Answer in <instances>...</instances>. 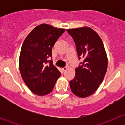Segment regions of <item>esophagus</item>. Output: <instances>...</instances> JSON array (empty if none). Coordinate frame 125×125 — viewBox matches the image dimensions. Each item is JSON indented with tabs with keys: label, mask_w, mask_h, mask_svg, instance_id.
<instances>
[{
	"label": "esophagus",
	"mask_w": 125,
	"mask_h": 125,
	"mask_svg": "<svg viewBox=\"0 0 125 125\" xmlns=\"http://www.w3.org/2000/svg\"><path fill=\"white\" fill-rule=\"evenodd\" d=\"M68 69V68L67 67H65V68H62V71H63V72H64L65 71H66Z\"/></svg>",
	"instance_id": "obj_1"
}]
</instances>
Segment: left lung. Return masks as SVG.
<instances>
[{"label":"left lung","mask_w":125,"mask_h":125,"mask_svg":"<svg viewBox=\"0 0 125 125\" xmlns=\"http://www.w3.org/2000/svg\"><path fill=\"white\" fill-rule=\"evenodd\" d=\"M74 39L79 59L83 58L76 69V75L69 81L71 91L79 98L89 96L102 83L108 68V57L101 39L88 27L67 29Z\"/></svg>","instance_id":"left-lung-1"}]
</instances>
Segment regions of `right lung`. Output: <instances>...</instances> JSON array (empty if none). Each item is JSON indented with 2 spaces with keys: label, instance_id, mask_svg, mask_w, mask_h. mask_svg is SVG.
<instances>
[{
  "label": "right lung",
  "instance_id": "add662e5",
  "mask_svg": "<svg viewBox=\"0 0 125 125\" xmlns=\"http://www.w3.org/2000/svg\"><path fill=\"white\" fill-rule=\"evenodd\" d=\"M64 29L42 24L37 25L26 37L19 56V70L29 89L38 96L52 91L61 73L52 64V49ZM47 62L50 64L46 66Z\"/></svg>",
  "mask_w": 125,
  "mask_h": 125
}]
</instances>
